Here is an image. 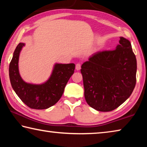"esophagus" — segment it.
<instances>
[{"label": "esophagus", "mask_w": 147, "mask_h": 147, "mask_svg": "<svg viewBox=\"0 0 147 147\" xmlns=\"http://www.w3.org/2000/svg\"><path fill=\"white\" fill-rule=\"evenodd\" d=\"M81 69V64L80 63H77L76 65V69L77 71H80Z\"/></svg>", "instance_id": "esophagus-1"}]
</instances>
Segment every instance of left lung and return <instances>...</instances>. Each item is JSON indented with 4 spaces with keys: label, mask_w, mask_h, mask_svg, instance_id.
Returning a JSON list of instances; mask_svg holds the SVG:
<instances>
[{
    "label": "left lung",
    "mask_w": 147,
    "mask_h": 147,
    "mask_svg": "<svg viewBox=\"0 0 147 147\" xmlns=\"http://www.w3.org/2000/svg\"><path fill=\"white\" fill-rule=\"evenodd\" d=\"M81 68L86 100L97 111L117 108L135 88L136 58L130 41L123 37L115 49L93 54Z\"/></svg>",
    "instance_id": "8db88e82"
}]
</instances>
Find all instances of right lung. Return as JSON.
I'll return each instance as SVG.
<instances>
[{"label":"right lung","mask_w":147,"mask_h":147,"mask_svg":"<svg viewBox=\"0 0 147 147\" xmlns=\"http://www.w3.org/2000/svg\"><path fill=\"white\" fill-rule=\"evenodd\" d=\"M24 43H20L15 50L9 67V76L12 88L20 99L29 108L44 109L54 105L61 97L65 87L74 73V63L54 65L48 80L42 84L26 83L19 72V54Z\"/></svg>","instance_id":"obj_1"}]
</instances>
